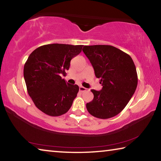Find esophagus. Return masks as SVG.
<instances>
[{"mask_svg":"<svg viewBox=\"0 0 161 161\" xmlns=\"http://www.w3.org/2000/svg\"><path fill=\"white\" fill-rule=\"evenodd\" d=\"M87 90V89H86L85 87H84V86H80V91L81 92H85V91H86Z\"/></svg>","mask_w":161,"mask_h":161,"instance_id":"obj_1","label":"esophagus"}]
</instances>
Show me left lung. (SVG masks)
Returning a JSON list of instances; mask_svg holds the SVG:
<instances>
[{"mask_svg":"<svg viewBox=\"0 0 161 161\" xmlns=\"http://www.w3.org/2000/svg\"><path fill=\"white\" fill-rule=\"evenodd\" d=\"M82 51L103 86L101 91L91 90L94 99L86 103L87 111L102 119L116 116L126 107L137 87L134 62L129 54L111 45L84 46Z\"/></svg>","mask_w":161,"mask_h":161,"instance_id":"1","label":"left lung"}]
</instances>
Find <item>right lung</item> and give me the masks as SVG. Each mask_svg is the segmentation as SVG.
<instances>
[{"label":"right lung","instance_id":"obj_1","mask_svg":"<svg viewBox=\"0 0 161 161\" xmlns=\"http://www.w3.org/2000/svg\"><path fill=\"white\" fill-rule=\"evenodd\" d=\"M83 45H45L32 52L24 65L23 75L29 96L36 107L51 116L67 113L79 92L77 84H70L61 75L70 61L81 52Z\"/></svg>","mask_w":161,"mask_h":161}]
</instances>
